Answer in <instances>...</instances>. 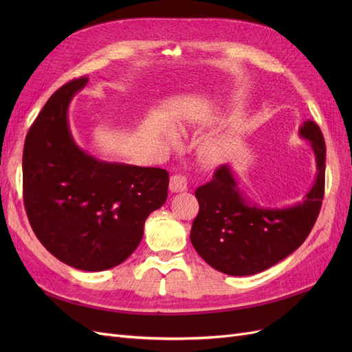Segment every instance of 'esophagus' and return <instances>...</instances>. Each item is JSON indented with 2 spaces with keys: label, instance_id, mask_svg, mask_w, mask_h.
I'll use <instances>...</instances> for the list:
<instances>
[{
  "label": "esophagus",
  "instance_id": "obj_1",
  "mask_svg": "<svg viewBox=\"0 0 352 352\" xmlns=\"http://www.w3.org/2000/svg\"><path fill=\"white\" fill-rule=\"evenodd\" d=\"M188 189V177L185 175H173L170 177V190L172 192H185Z\"/></svg>",
  "mask_w": 352,
  "mask_h": 352
}]
</instances>
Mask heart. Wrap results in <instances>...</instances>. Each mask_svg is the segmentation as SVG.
<instances>
[{"label": "heart", "instance_id": "heart-1", "mask_svg": "<svg viewBox=\"0 0 352 352\" xmlns=\"http://www.w3.org/2000/svg\"><path fill=\"white\" fill-rule=\"evenodd\" d=\"M180 126L185 127L186 123L185 122L180 123ZM164 135L168 141L175 142L177 140V133L172 129H167ZM226 150H228V140H225V138H211V140L202 144V148H201L202 155H204L208 162H212V163L220 162V160L225 157Z\"/></svg>", "mask_w": 352, "mask_h": 352}]
</instances>
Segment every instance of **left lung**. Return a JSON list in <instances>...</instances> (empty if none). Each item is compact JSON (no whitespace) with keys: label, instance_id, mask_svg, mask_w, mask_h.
I'll return each mask as SVG.
<instances>
[{"label":"left lung","instance_id":"1","mask_svg":"<svg viewBox=\"0 0 352 352\" xmlns=\"http://www.w3.org/2000/svg\"><path fill=\"white\" fill-rule=\"evenodd\" d=\"M298 132L310 142L317 166L314 184L298 204L283 208L254 204L239 189L229 164L220 166L212 180L197 188L199 211L190 242L212 269L229 276L261 273L310 235L324 195L326 144L313 120H305Z\"/></svg>","mask_w":352,"mask_h":352}]
</instances>
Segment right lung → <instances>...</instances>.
<instances>
[{
    "label": "right lung",
    "instance_id": "1",
    "mask_svg": "<svg viewBox=\"0 0 352 352\" xmlns=\"http://www.w3.org/2000/svg\"><path fill=\"white\" fill-rule=\"evenodd\" d=\"M88 80L63 85L30 126L23 199L36 238L56 258L83 272H102L140 245L145 220L167 199L168 173L102 162L76 144L67 111Z\"/></svg>",
    "mask_w": 352,
    "mask_h": 352
}]
</instances>
